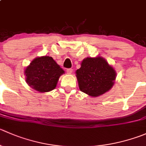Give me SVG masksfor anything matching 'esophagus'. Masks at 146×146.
Segmentation results:
<instances>
[{"instance_id":"1","label":"esophagus","mask_w":146,"mask_h":146,"mask_svg":"<svg viewBox=\"0 0 146 146\" xmlns=\"http://www.w3.org/2000/svg\"><path fill=\"white\" fill-rule=\"evenodd\" d=\"M66 72H67L68 74H70V73L73 72V69H72V68H67V69H66Z\"/></svg>"}]
</instances>
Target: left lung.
<instances>
[{"mask_svg":"<svg viewBox=\"0 0 146 146\" xmlns=\"http://www.w3.org/2000/svg\"><path fill=\"white\" fill-rule=\"evenodd\" d=\"M116 73L101 57L87 58L76 70L79 88L83 93L97 97L108 91L114 84Z\"/></svg>","mask_w":146,"mask_h":146,"instance_id":"1","label":"left lung"}]
</instances>
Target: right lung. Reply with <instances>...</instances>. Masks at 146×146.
<instances>
[{"mask_svg":"<svg viewBox=\"0 0 146 146\" xmlns=\"http://www.w3.org/2000/svg\"><path fill=\"white\" fill-rule=\"evenodd\" d=\"M64 70L50 56L34 59L26 68V82L39 92H48L56 87L59 77Z\"/></svg>","mask_w":146,"mask_h":146,"instance_id":"add662e5","label":"right lung"}]
</instances>
